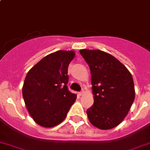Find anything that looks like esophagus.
Segmentation results:
<instances>
[{"instance_id":"obj_1","label":"esophagus","mask_w":150,"mask_h":150,"mask_svg":"<svg viewBox=\"0 0 150 150\" xmlns=\"http://www.w3.org/2000/svg\"><path fill=\"white\" fill-rule=\"evenodd\" d=\"M83 93H84V91H83V90L82 91H81V92H79V93H78V94H79L80 96H82L83 94Z\"/></svg>"}]
</instances>
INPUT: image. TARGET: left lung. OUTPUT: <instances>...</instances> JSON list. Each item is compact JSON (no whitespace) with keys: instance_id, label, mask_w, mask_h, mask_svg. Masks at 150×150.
Here are the masks:
<instances>
[{"instance_id":"8db88e82","label":"left lung","mask_w":150,"mask_h":150,"mask_svg":"<svg viewBox=\"0 0 150 150\" xmlns=\"http://www.w3.org/2000/svg\"><path fill=\"white\" fill-rule=\"evenodd\" d=\"M88 64L94 104L86 114L91 125L101 130L118 126L128 114L135 99L133 77L115 57L100 50H80Z\"/></svg>"}]
</instances>
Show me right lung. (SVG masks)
<instances>
[{
  "label": "right lung",
  "mask_w": 150,
  "mask_h": 150,
  "mask_svg": "<svg viewBox=\"0 0 150 150\" xmlns=\"http://www.w3.org/2000/svg\"><path fill=\"white\" fill-rule=\"evenodd\" d=\"M74 50L47 55L28 72L23 86L25 107L35 122L53 127L64 120L77 95L67 88L68 67Z\"/></svg>",
  "instance_id": "obj_1"
}]
</instances>
